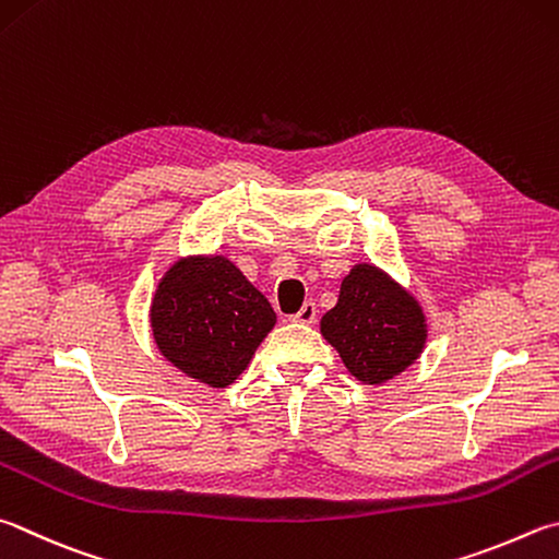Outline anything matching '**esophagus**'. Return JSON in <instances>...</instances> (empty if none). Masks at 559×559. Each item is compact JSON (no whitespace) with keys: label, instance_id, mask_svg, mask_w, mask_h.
<instances>
[{"label":"esophagus","instance_id":"obj_1","mask_svg":"<svg viewBox=\"0 0 559 559\" xmlns=\"http://www.w3.org/2000/svg\"><path fill=\"white\" fill-rule=\"evenodd\" d=\"M314 318H318V306H314L312 300H308L306 306H302L296 314H293V322H300V324H312Z\"/></svg>","mask_w":559,"mask_h":559}]
</instances>
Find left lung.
I'll return each instance as SVG.
<instances>
[{
    "mask_svg": "<svg viewBox=\"0 0 559 559\" xmlns=\"http://www.w3.org/2000/svg\"><path fill=\"white\" fill-rule=\"evenodd\" d=\"M320 330L364 383L399 377L420 357L428 337L418 302L369 263L354 266L342 281L337 306L324 312Z\"/></svg>",
    "mask_w": 559,
    "mask_h": 559,
    "instance_id": "1",
    "label": "left lung"
}]
</instances>
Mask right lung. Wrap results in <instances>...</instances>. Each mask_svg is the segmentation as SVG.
<instances>
[{
	"label": "right lung",
	"mask_w": 559,
	"mask_h": 559,
	"mask_svg": "<svg viewBox=\"0 0 559 559\" xmlns=\"http://www.w3.org/2000/svg\"><path fill=\"white\" fill-rule=\"evenodd\" d=\"M276 324L271 302L225 257L178 261L151 306L164 357L190 379L225 389Z\"/></svg>",
	"instance_id": "1"
}]
</instances>
